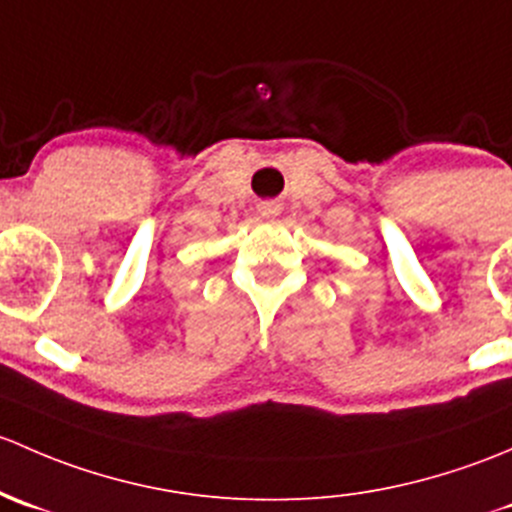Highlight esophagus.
<instances>
[{"label":"esophagus","mask_w":512,"mask_h":512,"mask_svg":"<svg viewBox=\"0 0 512 512\" xmlns=\"http://www.w3.org/2000/svg\"><path fill=\"white\" fill-rule=\"evenodd\" d=\"M261 214L263 217H273V214H276V207H273V204H263Z\"/></svg>","instance_id":"esophagus-1"}]
</instances>
